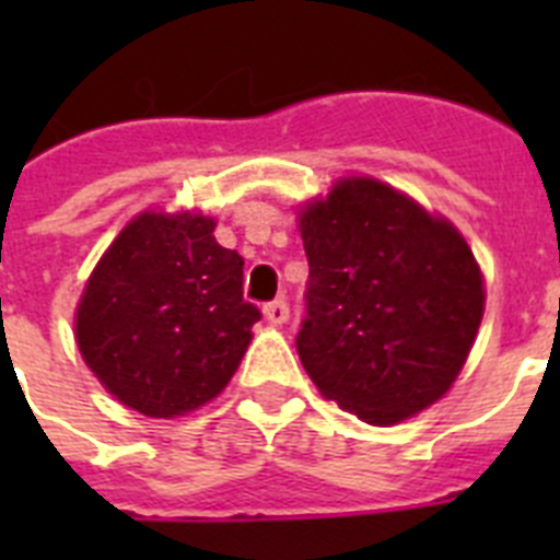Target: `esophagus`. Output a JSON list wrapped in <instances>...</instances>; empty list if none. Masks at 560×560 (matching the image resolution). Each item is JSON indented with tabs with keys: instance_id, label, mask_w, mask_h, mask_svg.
I'll return each mask as SVG.
<instances>
[{
	"instance_id": "1",
	"label": "esophagus",
	"mask_w": 560,
	"mask_h": 560,
	"mask_svg": "<svg viewBox=\"0 0 560 560\" xmlns=\"http://www.w3.org/2000/svg\"><path fill=\"white\" fill-rule=\"evenodd\" d=\"M264 314L271 325H283L289 319V303L285 300H271L264 308Z\"/></svg>"
}]
</instances>
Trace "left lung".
Listing matches in <instances>:
<instances>
[{"mask_svg": "<svg viewBox=\"0 0 560 560\" xmlns=\"http://www.w3.org/2000/svg\"><path fill=\"white\" fill-rule=\"evenodd\" d=\"M308 283L296 353L325 398L393 427L452 387L485 308L448 221L375 179H345L300 219Z\"/></svg>", "mask_w": 560, "mask_h": 560, "instance_id": "8db88e82", "label": "left lung"}]
</instances>
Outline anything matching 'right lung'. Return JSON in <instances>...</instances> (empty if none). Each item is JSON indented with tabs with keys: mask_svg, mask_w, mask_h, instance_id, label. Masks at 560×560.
I'll list each match as a JSON object with an SVG mask.
<instances>
[{
	"mask_svg": "<svg viewBox=\"0 0 560 560\" xmlns=\"http://www.w3.org/2000/svg\"><path fill=\"white\" fill-rule=\"evenodd\" d=\"M205 215L142 212L117 235L78 305V348L126 407L173 418L212 400L260 319L244 300V257Z\"/></svg>",
	"mask_w": 560,
	"mask_h": 560,
	"instance_id": "right-lung-1",
	"label": "right lung"
}]
</instances>
